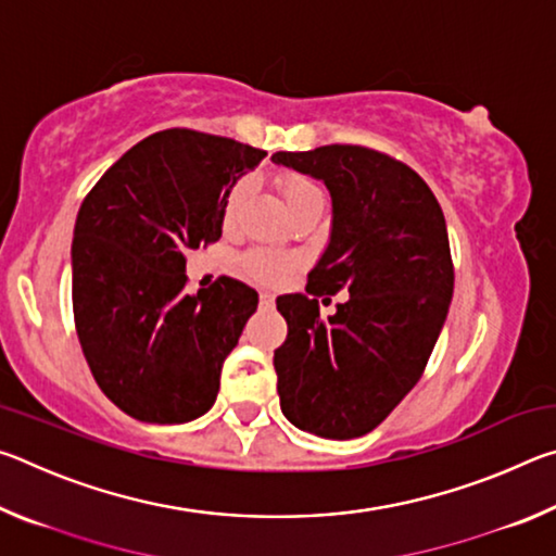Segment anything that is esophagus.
I'll list each match as a JSON object with an SVG mask.
<instances>
[{"instance_id": "obj_1", "label": "esophagus", "mask_w": 556, "mask_h": 556, "mask_svg": "<svg viewBox=\"0 0 556 556\" xmlns=\"http://www.w3.org/2000/svg\"><path fill=\"white\" fill-rule=\"evenodd\" d=\"M260 306L271 308V306H275V296H271L269 291H262V294H260Z\"/></svg>"}]
</instances>
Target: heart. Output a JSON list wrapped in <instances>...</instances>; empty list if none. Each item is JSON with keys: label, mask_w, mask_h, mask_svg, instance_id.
Instances as JSON below:
<instances>
[{"label": "heart", "mask_w": 556, "mask_h": 556, "mask_svg": "<svg viewBox=\"0 0 556 556\" xmlns=\"http://www.w3.org/2000/svg\"><path fill=\"white\" fill-rule=\"evenodd\" d=\"M279 191H281V199H285L289 211H294L299 203L312 199V195L321 193L312 178L299 176V174L281 176ZM242 199H244L242 186H232L228 195H225V203H223V228L225 230L232 228L235 220H238L240 208H242ZM296 269H299V260L294 255H285V252H275V250H250V252H244L240 260L242 275L250 281H255V285H265V287L285 285V281H289Z\"/></svg>", "instance_id": "b5f03b06"}]
</instances>
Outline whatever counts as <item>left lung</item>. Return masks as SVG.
<instances>
[{"label": "left lung", "mask_w": 556, "mask_h": 556, "mask_svg": "<svg viewBox=\"0 0 556 556\" xmlns=\"http://www.w3.org/2000/svg\"><path fill=\"white\" fill-rule=\"evenodd\" d=\"M271 159L321 178L333 199L308 296L277 299L287 321L275 351L281 412L308 434L363 437L419 382L446 321L454 262L444 213L425 178L378 149L326 144ZM338 290L352 296L321 319L317 299Z\"/></svg>", "instance_id": "obj_1"}]
</instances>
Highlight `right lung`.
<instances>
[{
    "label": "right lung",
    "mask_w": 556,
    "mask_h": 556,
    "mask_svg": "<svg viewBox=\"0 0 556 556\" xmlns=\"http://www.w3.org/2000/svg\"><path fill=\"white\" fill-rule=\"evenodd\" d=\"M267 152L195 129H164L117 159L73 232V318L100 390L149 425L213 407L223 361L257 291L218 277L186 294V252L218 242L223 203Z\"/></svg>",
    "instance_id": "right-lung-1"
}]
</instances>
